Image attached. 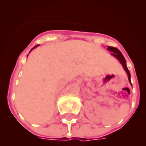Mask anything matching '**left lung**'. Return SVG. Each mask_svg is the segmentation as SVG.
<instances>
[{
  "label": "left lung",
  "mask_w": 146,
  "mask_h": 146,
  "mask_svg": "<svg viewBox=\"0 0 146 146\" xmlns=\"http://www.w3.org/2000/svg\"><path fill=\"white\" fill-rule=\"evenodd\" d=\"M108 50H109L110 52H111V55H113L114 57H115L117 59L119 60V61L121 63L122 66H123L125 71L126 72L127 74H128V78H129V80L130 82V83L131 84V74H130V72H129V69L127 68V66H126V61H125V59L123 57V54H122L120 51L117 48H114V47H112V46H108Z\"/></svg>",
  "instance_id": "1"
}]
</instances>
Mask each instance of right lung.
I'll return each mask as SVG.
<instances>
[{"mask_svg": "<svg viewBox=\"0 0 146 146\" xmlns=\"http://www.w3.org/2000/svg\"><path fill=\"white\" fill-rule=\"evenodd\" d=\"M37 46H38V45H37V46H34V47H33V48H32V49H31V51H32V49H33V48H35V47H37ZM31 51H30V52H31Z\"/></svg>", "mask_w": 146, "mask_h": 146, "instance_id": "add662e5", "label": "right lung"}]
</instances>
